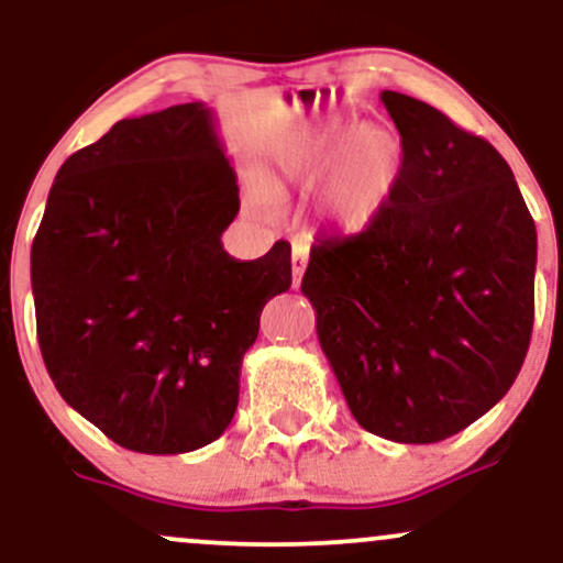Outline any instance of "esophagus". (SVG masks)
Returning <instances> with one entry per match:
<instances>
[{
    "label": "esophagus",
    "instance_id": "34e87169",
    "mask_svg": "<svg viewBox=\"0 0 563 563\" xmlns=\"http://www.w3.org/2000/svg\"><path fill=\"white\" fill-rule=\"evenodd\" d=\"M290 269H294V286H299L303 269H307V249L294 245V256H290Z\"/></svg>",
    "mask_w": 563,
    "mask_h": 563
}]
</instances>
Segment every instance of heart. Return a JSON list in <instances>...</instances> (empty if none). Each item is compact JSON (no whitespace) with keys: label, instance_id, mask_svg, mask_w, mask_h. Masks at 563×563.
Instances as JSON below:
<instances>
[{"label":"heart","instance_id":"b5f03b06","mask_svg":"<svg viewBox=\"0 0 563 563\" xmlns=\"http://www.w3.org/2000/svg\"><path fill=\"white\" fill-rule=\"evenodd\" d=\"M402 145L389 132L339 119L283 142V179L314 192L320 222L335 232H363L389 206L402 174Z\"/></svg>","mask_w":563,"mask_h":563}]
</instances>
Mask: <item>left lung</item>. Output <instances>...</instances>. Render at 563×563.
<instances>
[{
  "mask_svg": "<svg viewBox=\"0 0 563 563\" xmlns=\"http://www.w3.org/2000/svg\"><path fill=\"white\" fill-rule=\"evenodd\" d=\"M402 174L371 228L312 245L301 290L371 434L442 442L506 397L534 322L538 230L506 158L437 108L380 92Z\"/></svg>",
  "mask_w": 563,
  "mask_h": 563,
  "instance_id": "8db88e82",
  "label": "left lung"
}]
</instances>
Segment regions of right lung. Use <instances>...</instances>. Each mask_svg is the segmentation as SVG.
<instances>
[{
  "mask_svg": "<svg viewBox=\"0 0 563 563\" xmlns=\"http://www.w3.org/2000/svg\"><path fill=\"white\" fill-rule=\"evenodd\" d=\"M238 177L203 102L124 119L57 172L31 245L44 365L121 448L179 455L224 434L290 245L222 249Z\"/></svg>",
  "mask_w": 563,
  "mask_h": 563,
  "instance_id": "obj_1",
  "label": "right lung"
}]
</instances>
